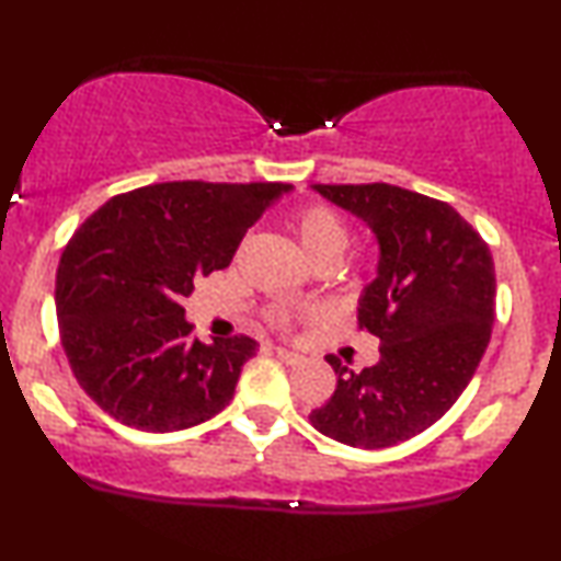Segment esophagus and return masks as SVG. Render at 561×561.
Listing matches in <instances>:
<instances>
[{"instance_id":"34e87169","label":"esophagus","mask_w":561,"mask_h":561,"mask_svg":"<svg viewBox=\"0 0 561 561\" xmlns=\"http://www.w3.org/2000/svg\"><path fill=\"white\" fill-rule=\"evenodd\" d=\"M273 352H275V355H278L280 363H286V365H298V363H301V355H296V352H290V350L273 347Z\"/></svg>"}]
</instances>
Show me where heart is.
<instances>
[{"instance_id": "obj_1", "label": "heart", "mask_w": 561, "mask_h": 561, "mask_svg": "<svg viewBox=\"0 0 561 561\" xmlns=\"http://www.w3.org/2000/svg\"><path fill=\"white\" fill-rule=\"evenodd\" d=\"M290 229L301 242V248L306 250L313 263H336L344 250H347L350 242V227L344 217L336 209H332L329 204H304L298 206L290 217ZM273 324L280 329H288L294 324L296 313L290 309H278L273 311Z\"/></svg>"}]
</instances>
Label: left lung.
<instances>
[{
	"label": "left lung",
	"instance_id": "8db88e82",
	"mask_svg": "<svg viewBox=\"0 0 561 561\" xmlns=\"http://www.w3.org/2000/svg\"><path fill=\"white\" fill-rule=\"evenodd\" d=\"M378 237V278L357 327L380 340V359L350 370L327 363L336 390L309 413L313 428L363 449L393 447L447 413L485 355L495 317L488 242L447 202L390 183H313Z\"/></svg>",
	"mask_w": 561,
	"mask_h": 561
}]
</instances>
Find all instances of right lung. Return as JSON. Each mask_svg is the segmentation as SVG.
Masks as SVG:
<instances>
[{
  "mask_svg": "<svg viewBox=\"0 0 561 561\" xmlns=\"http://www.w3.org/2000/svg\"><path fill=\"white\" fill-rule=\"evenodd\" d=\"M288 188L152 183L112 196L76 229L56 273L58 332L99 409L142 432H179L229 405L257 342L194 340L181 298L232 263L244 232Z\"/></svg>",
  "mask_w": 561,
  "mask_h": 561,
  "instance_id": "right-lung-1",
  "label": "right lung"
}]
</instances>
